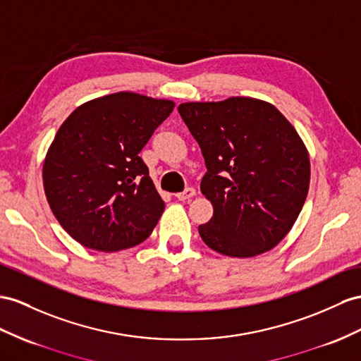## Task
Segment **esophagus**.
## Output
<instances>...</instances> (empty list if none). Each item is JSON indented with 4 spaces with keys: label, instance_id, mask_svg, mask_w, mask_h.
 Returning a JSON list of instances; mask_svg holds the SVG:
<instances>
[{
    "label": "esophagus",
    "instance_id": "34e87169",
    "mask_svg": "<svg viewBox=\"0 0 361 361\" xmlns=\"http://www.w3.org/2000/svg\"><path fill=\"white\" fill-rule=\"evenodd\" d=\"M193 195H195V189L193 188H188L184 192H180V193H175V197H177V200L180 201H186V200H190Z\"/></svg>",
    "mask_w": 361,
    "mask_h": 361
}]
</instances>
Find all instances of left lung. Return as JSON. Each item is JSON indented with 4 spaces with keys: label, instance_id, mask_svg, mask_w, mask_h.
Listing matches in <instances>:
<instances>
[{
    "label": "left lung",
    "instance_id": "left-lung-1",
    "mask_svg": "<svg viewBox=\"0 0 361 361\" xmlns=\"http://www.w3.org/2000/svg\"><path fill=\"white\" fill-rule=\"evenodd\" d=\"M178 113L207 168L201 192L214 216L198 227L202 241L232 257L271 250L308 195L310 155L298 131L274 105L255 97L186 102Z\"/></svg>",
    "mask_w": 361,
    "mask_h": 361
}]
</instances>
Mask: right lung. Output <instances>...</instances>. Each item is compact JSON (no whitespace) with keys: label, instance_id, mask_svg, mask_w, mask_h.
Segmentation results:
<instances>
[{"label":"right lung","instance_id":"1","mask_svg":"<svg viewBox=\"0 0 361 361\" xmlns=\"http://www.w3.org/2000/svg\"><path fill=\"white\" fill-rule=\"evenodd\" d=\"M173 106L118 91L85 102L61 125L42 181L53 215L75 241L108 253L152 233L164 201L138 154Z\"/></svg>","mask_w":361,"mask_h":361}]
</instances>
